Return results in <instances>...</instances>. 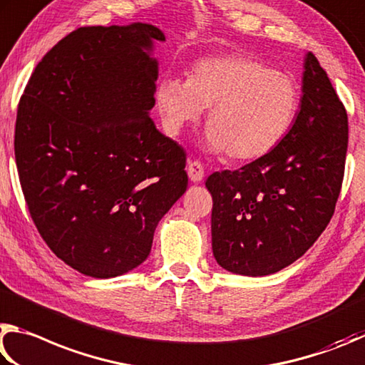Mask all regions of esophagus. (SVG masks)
<instances>
[{"label": "esophagus", "mask_w": 365, "mask_h": 365, "mask_svg": "<svg viewBox=\"0 0 365 365\" xmlns=\"http://www.w3.org/2000/svg\"><path fill=\"white\" fill-rule=\"evenodd\" d=\"M187 175L192 182H200L203 176H205V168H203V165L200 162L194 160V162H189L187 165Z\"/></svg>", "instance_id": "1"}]
</instances>
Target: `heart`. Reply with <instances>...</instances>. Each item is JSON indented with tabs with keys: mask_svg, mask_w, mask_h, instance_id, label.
<instances>
[{
	"mask_svg": "<svg viewBox=\"0 0 365 365\" xmlns=\"http://www.w3.org/2000/svg\"><path fill=\"white\" fill-rule=\"evenodd\" d=\"M155 104L170 134L197 123L203 108H210L208 149L226 152L234 162H252L276 149L292 131L302 91L290 73L235 53L197 59L187 80L165 76L157 85Z\"/></svg>",
	"mask_w": 365,
	"mask_h": 365,
	"instance_id": "1",
	"label": "heart"
}]
</instances>
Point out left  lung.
Masks as SVG:
<instances>
[{"mask_svg": "<svg viewBox=\"0 0 365 365\" xmlns=\"http://www.w3.org/2000/svg\"><path fill=\"white\" fill-rule=\"evenodd\" d=\"M346 150V110L308 53L302 107L287 138L264 157L207 179L218 264L257 277L303 257L334 216Z\"/></svg>", "mask_w": 365, "mask_h": 365, "instance_id": "1", "label": "left lung"}]
</instances>
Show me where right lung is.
Here are the masks:
<instances>
[{"label":"right lung","instance_id":"add662e5","mask_svg":"<svg viewBox=\"0 0 365 365\" xmlns=\"http://www.w3.org/2000/svg\"><path fill=\"white\" fill-rule=\"evenodd\" d=\"M150 24L81 27L38 62L19 102L14 152L38 232L57 258L108 279L149 257L187 189L186 152L160 133Z\"/></svg>","mask_w":365,"mask_h":365}]
</instances>
